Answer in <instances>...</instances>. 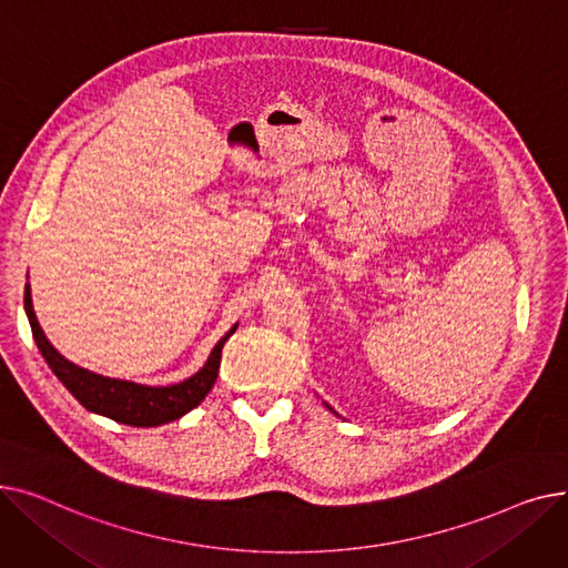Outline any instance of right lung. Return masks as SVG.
<instances>
[{"label": "right lung", "instance_id": "add662e5", "mask_svg": "<svg viewBox=\"0 0 568 568\" xmlns=\"http://www.w3.org/2000/svg\"><path fill=\"white\" fill-rule=\"evenodd\" d=\"M24 311H27L29 324H32V336L43 354V359L48 362L52 373L59 377V382H62L73 394V398L89 412L103 414L112 422L138 426V428L170 424L179 419V416L191 412L193 407H197L204 400V396L212 392V386L219 377L221 352L225 341L236 332V324H234L232 329L216 343L212 354H209L204 368L197 371L193 377L170 386H144V384H133L124 379L103 377L64 359V356L50 345V341L41 329L32 306L29 283L24 285Z\"/></svg>", "mask_w": 568, "mask_h": 568}]
</instances>
